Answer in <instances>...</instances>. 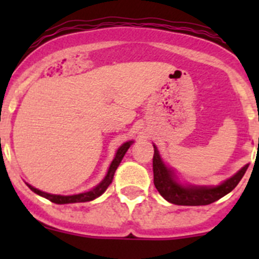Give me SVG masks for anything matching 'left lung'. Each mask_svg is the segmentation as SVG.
I'll use <instances>...</instances> for the list:
<instances>
[{
    "mask_svg": "<svg viewBox=\"0 0 259 259\" xmlns=\"http://www.w3.org/2000/svg\"><path fill=\"white\" fill-rule=\"evenodd\" d=\"M248 169V164L232 178L224 180L217 187H199V185H183L177 182L173 170L161 160L156 146L154 145L153 171L154 185L161 197L169 203L177 205H207L221 199L237 187Z\"/></svg>",
    "mask_w": 259,
    "mask_h": 259,
    "instance_id": "1",
    "label": "left lung"
}]
</instances>
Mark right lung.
Returning <instances> with one entry per match:
<instances>
[{"label": "right lung", "mask_w": 259, "mask_h": 259, "mask_svg": "<svg viewBox=\"0 0 259 259\" xmlns=\"http://www.w3.org/2000/svg\"><path fill=\"white\" fill-rule=\"evenodd\" d=\"M133 143H134V142H126V143H124V144H122L121 146H120L119 149H117L116 154H115L114 160L111 161L110 166H109L108 174L105 176V178L101 180L100 184L96 185L95 188H93V189L89 190V192L80 193V194H74V195H57V194H50V193H45V192H42V190L36 189V188H33L32 185H30V184H27L28 188H30V189L32 190L33 193H36V194H38V195H41V197L46 198V199H49L50 202L56 203V204L83 203V202H90V200L96 199V198L100 197V195L103 194V193L105 192L106 189H108L109 185L111 184V182H113V178H114L115 170L117 169L120 161L122 160L125 153H126L127 149L130 148V145H132Z\"/></svg>", "instance_id": "add662e5"}]
</instances>
